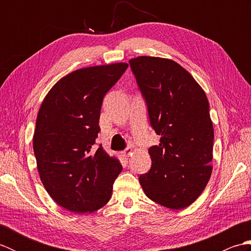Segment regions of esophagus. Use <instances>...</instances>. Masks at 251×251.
Segmentation results:
<instances>
[{"mask_svg": "<svg viewBox=\"0 0 251 251\" xmlns=\"http://www.w3.org/2000/svg\"><path fill=\"white\" fill-rule=\"evenodd\" d=\"M131 153H132V149H131L130 147H128V148H126V149H125V150L122 152V155H123V156H124L125 158H128V157H129V155H130V154H131Z\"/></svg>", "mask_w": 251, "mask_h": 251, "instance_id": "esophagus-1", "label": "esophagus"}]
</instances>
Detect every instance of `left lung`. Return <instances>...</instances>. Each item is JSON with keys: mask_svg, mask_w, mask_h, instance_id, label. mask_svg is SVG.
<instances>
[{"mask_svg": "<svg viewBox=\"0 0 251 251\" xmlns=\"http://www.w3.org/2000/svg\"><path fill=\"white\" fill-rule=\"evenodd\" d=\"M151 126L161 136L149 149L152 166L139 182L149 199L170 209L190 206L210 179L214 127L206 94L179 63L140 56L129 60Z\"/></svg>", "mask_w": 251, "mask_h": 251, "instance_id": "obj_1", "label": "left lung"}]
</instances>
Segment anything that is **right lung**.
I'll list each match as a JSON object with an SVG mask.
<instances>
[{"label":"right lung","instance_id":"add662e5","mask_svg":"<svg viewBox=\"0 0 251 251\" xmlns=\"http://www.w3.org/2000/svg\"><path fill=\"white\" fill-rule=\"evenodd\" d=\"M127 68L117 62L69 73L51 87L37 113L33 151L41 181L58 205L75 214L103 207L123 169L119 159L94 145L104 95Z\"/></svg>","mask_w":251,"mask_h":251}]
</instances>
